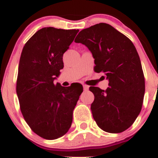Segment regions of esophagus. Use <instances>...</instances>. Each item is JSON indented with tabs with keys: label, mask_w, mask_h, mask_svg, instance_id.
I'll return each instance as SVG.
<instances>
[{
	"label": "esophagus",
	"mask_w": 158,
	"mask_h": 158,
	"mask_svg": "<svg viewBox=\"0 0 158 158\" xmlns=\"http://www.w3.org/2000/svg\"><path fill=\"white\" fill-rule=\"evenodd\" d=\"M83 88H84L85 90H88V88H89V86H88L86 85H83Z\"/></svg>",
	"instance_id": "34e87169"
}]
</instances>
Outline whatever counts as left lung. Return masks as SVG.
Here are the masks:
<instances>
[{"label":"left lung","instance_id":"obj_1","mask_svg":"<svg viewBox=\"0 0 158 158\" xmlns=\"http://www.w3.org/2000/svg\"><path fill=\"white\" fill-rule=\"evenodd\" d=\"M76 43L85 45L94 59V70L108 79L106 90L90 87L92 114L98 126L109 133L128 129L138 117L145 94L140 59L131 41L113 27L100 23L79 32Z\"/></svg>","mask_w":158,"mask_h":158}]
</instances>
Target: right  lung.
<instances>
[{
  "label": "right lung",
  "mask_w": 158,
  "mask_h": 158,
  "mask_svg": "<svg viewBox=\"0 0 158 158\" xmlns=\"http://www.w3.org/2000/svg\"><path fill=\"white\" fill-rule=\"evenodd\" d=\"M78 32L44 27L27 41L21 52L16 84L20 108L30 128L44 139H57L68 131L83 91L81 85L62 87L53 82L64 68L63 54Z\"/></svg>",
  "instance_id": "add662e5"
}]
</instances>
